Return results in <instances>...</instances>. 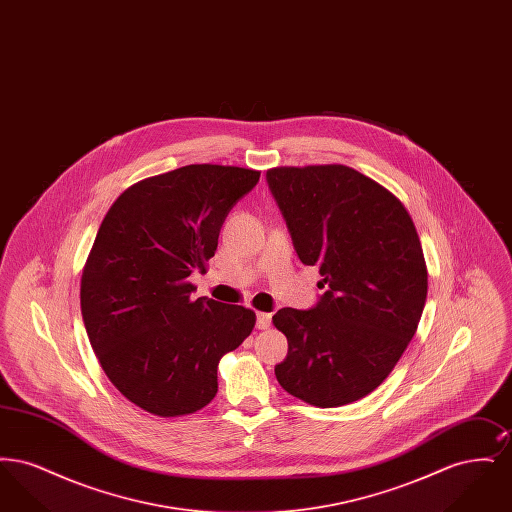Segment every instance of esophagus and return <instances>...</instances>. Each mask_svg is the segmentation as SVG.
Segmentation results:
<instances>
[{
  "instance_id": "obj_1",
  "label": "esophagus",
  "mask_w": 512,
  "mask_h": 512,
  "mask_svg": "<svg viewBox=\"0 0 512 512\" xmlns=\"http://www.w3.org/2000/svg\"><path fill=\"white\" fill-rule=\"evenodd\" d=\"M270 320H272L270 313H257V328L259 330H267L268 326H270Z\"/></svg>"
}]
</instances>
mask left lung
Here are the masks:
<instances>
[{"label": "left lung", "instance_id": "8db88e82", "mask_svg": "<svg viewBox=\"0 0 512 512\" xmlns=\"http://www.w3.org/2000/svg\"><path fill=\"white\" fill-rule=\"evenodd\" d=\"M303 265L318 267L317 305L280 309L288 338L274 366L280 386L315 407H341L376 390L413 340L428 272L403 203L345 165L267 171Z\"/></svg>", "mask_w": 512, "mask_h": 512}]
</instances>
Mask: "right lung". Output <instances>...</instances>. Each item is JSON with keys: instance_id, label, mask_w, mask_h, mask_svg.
<instances>
[{"instance_id": "1", "label": "right lung", "mask_w": 512, "mask_h": 512, "mask_svg": "<svg viewBox=\"0 0 512 512\" xmlns=\"http://www.w3.org/2000/svg\"><path fill=\"white\" fill-rule=\"evenodd\" d=\"M261 172L188 165L130 186L99 226L80 282L92 349L111 384L157 416L203 409L220 357L251 334L255 313L192 299L230 209Z\"/></svg>"}]
</instances>
